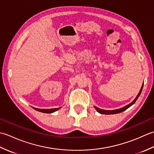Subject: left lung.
Returning <instances> with one entry per match:
<instances>
[{"label": "left lung", "mask_w": 154, "mask_h": 154, "mask_svg": "<svg viewBox=\"0 0 154 154\" xmlns=\"http://www.w3.org/2000/svg\"><path fill=\"white\" fill-rule=\"evenodd\" d=\"M143 85H142L141 89H140V92H139V93L138 94V95H137L136 97L135 98V99L134 100L132 103H130V104H128V105H126V106H124V107H122V108H120V109H119L112 110H103V109H99V108L97 107V106H94V109H95L97 110V111L98 112H99L100 114H118V113L122 112H123V111L126 110L127 109H128L129 107H130L132 105H133L135 103V102L137 100V99H138L139 96L140 95V94H141V93H142V89H143Z\"/></svg>", "instance_id": "obj_1"}]
</instances>
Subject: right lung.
Here are the masks:
<instances>
[{
  "mask_svg": "<svg viewBox=\"0 0 154 154\" xmlns=\"http://www.w3.org/2000/svg\"><path fill=\"white\" fill-rule=\"evenodd\" d=\"M61 109V107L60 108H56V109H36V108H34V109L37 111H39V112H44V113H52L54 112L55 111H57Z\"/></svg>",
  "mask_w": 154,
  "mask_h": 154,
  "instance_id": "add662e5",
  "label": "right lung"
}]
</instances>
